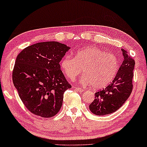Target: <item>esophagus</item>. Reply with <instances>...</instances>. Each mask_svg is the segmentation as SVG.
Segmentation results:
<instances>
[{"label":"esophagus","mask_w":147,"mask_h":147,"mask_svg":"<svg viewBox=\"0 0 147 147\" xmlns=\"http://www.w3.org/2000/svg\"><path fill=\"white\" fill-rule=\"evenodd\" d=\"M75 90L76 91H78V92H84V89H82V88H76Z\"/></svg>","instance_id":"esophagus-1"}]
</instances>
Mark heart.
I'll use <instances>...</instances> for the list:
<instances>
[{
	"instance_id": "heart-1",
	"label": "heart",
	"mask_w": 147,
	"mask_h": 147,
	"mask_svg": "<svg viewBox=\"0 0 147 147\" xmlns=\"http://www.w3.org/2000/svg\"><path fill=\"white\" fill-rule=\"evenodd\" d=\"M61 69L66 77L74 80L82 71L80 83L101 88L115 78L119 67L116 55L94 47H88L76 51L75 56L66 55L60 62Z\"/></svg>"
}]
</instances>
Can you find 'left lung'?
I'll return each instance as SVG.
<instances>
[{
	"label": "left lung",
	"mask_w": 147,
	"mask_h": 147,
	"mask_svg": "<svg viewBox=\"0 0 147 147\" xmlns=\"http://www.w3.org/2000/svg\"><path fill=\"white\" fill-rule=\"evenodd\" d=\"M121 51L123 61L113 82L102 90L95 93L94 100L89 105L90 111L96 115H108L116 111L132 92L135 61L126 51Z\"/></svg>",
	"instance_id": "left-lung-1"
}]
</instances>
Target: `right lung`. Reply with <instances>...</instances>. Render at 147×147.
Returning <instances> with one entry per match:
<instances>
[{
  "instance_id": "add662e5",
  "label": "right lung",
  "mask_w": 147,
  "mask_h": 147,
  "mask_svg": "<svg viewBox=\"0 0 147 147\" xmlns=\"http://www.w3.org/2000/svg\"><path fill=\"white\" fill-rule=\"evenodd\" d=\"M69 49L58 42H42L26 47L17 57L13 84L23 103L34 115L49 118L59 111L63 93L71 88L59 64Z\"/></svg>"
}]
</instances>
